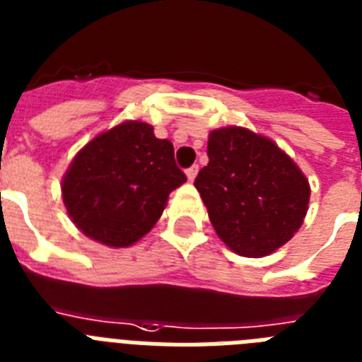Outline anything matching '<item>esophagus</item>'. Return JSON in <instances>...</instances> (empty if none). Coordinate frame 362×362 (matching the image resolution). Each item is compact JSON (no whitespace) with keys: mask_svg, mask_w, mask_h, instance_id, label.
<instances>
[{"mask_svg":"<svg viewBox=\"0 0 362 362\" xmlns=\"http://www.w3.org/2000/svg\"><path fill=\"white\" fill-rule=\"evenodd\" d=\"M198 164H194V166H190V168L187 170V177L188 181H194L196 179V175H198Z\"/></svg>","mask_w":362,"mask_h":362,"instance_id":"obj_1","label":"esophagus"}]
</instances>
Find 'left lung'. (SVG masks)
<instances>
[{
    "label": "left lung",
    "mask_w": 362,
    "mask_h": 362,
    "mask_svg": "<svg viewBox=\"0 0 362 362\" xmlns=\"http://www.w3.org/2000/svg\"><path fill=\"white\" fill-rule=\"evenodd\" d=\"M198 188L214 231L242 257H267L291 240L309 209V179L268 136L229 125L209 133Z\"/></svg>",
    "instance_id": "left-lung-1"
}]
</instances>
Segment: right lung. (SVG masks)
Returning a JSON list of instances; mask_svg holds the SVG:
<instances>
[{"label":"right lung","mask_w":362,"mask_h":362,"mask_svg":"<svg viewBox=\"0 0 362 362\" xmlns=\"http://www.w3.org/2000/svg\"><path fill=\"white\" fill-rule=\"evenodd\" d=\"M187 181L174 146L146 122L125 120L77 151L62 177V202L83 235L127 247L148 235L172 190Z\"/></svg>","instance_id":"right-lung-1"}]
</instances>
